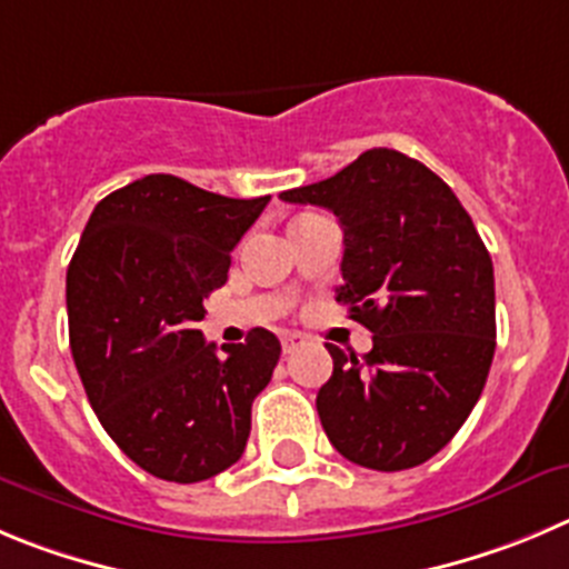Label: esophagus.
I'll use <instances>...</instances> for the list:
<instances>
[{"mask_svg": "<svg viewBox=\"0 0 569 569\" xmlns=\"http://www.w3.org/2000/svg\"><path fill=\"white\" fill-rule=\"evenodd\" d=\"M280 342H283V353H291V350L300 348L302 337L300 333H283V339H280Z\"/></svg>", "mask_w": 569, "mask_h": 569, "instance_id": "esophagus-1", "label": "esophagus"}]
</instances>
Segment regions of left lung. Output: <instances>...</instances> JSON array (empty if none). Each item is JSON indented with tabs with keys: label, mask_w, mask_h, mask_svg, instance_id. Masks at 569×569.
I'll list each match as a JSON object with an SVG mask.
<instances>
[{
	"label": "left lung",
	"mask_w": 569,
	"mask_h": 569,
	"mask_svg": "<svg viewBox=\"0 0 569 569\" xmlns=\"http://www.w3.org/2000/svg\"><path fill=\"white\" fill-rule=\"evenodd\" d=\"M280 199L337 216V300L373 333L359 359L326 345L333 373L317 412L328 440L365 469L427 463L475 410L497 348L493 267L475 221L438 173L392 148Z\"/></svg>",
	"instance_id": "8db88e82"
}]
</instances>
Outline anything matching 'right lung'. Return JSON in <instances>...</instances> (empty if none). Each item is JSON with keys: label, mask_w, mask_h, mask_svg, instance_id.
Returning a JSON list of instances; mask_svg holds the SVG:
<instances>
[{"label": "right lung", "mask_w": 569, "mask_h": 569, "mask_svg": "<svg viewBox=\"0 0 569 569\" xmlns=\"http://www.w3.org/2000/svg\"><path fill=\"white\" fill-rule=\"evenodd\" d=\"M267 204L151 173L98 201L69 260V348L89 405L159 480L201 482L243 455L280 342L252 328L219 353L196 322Z\"/></svg>", "instance_id": "1"}]
</instances>
